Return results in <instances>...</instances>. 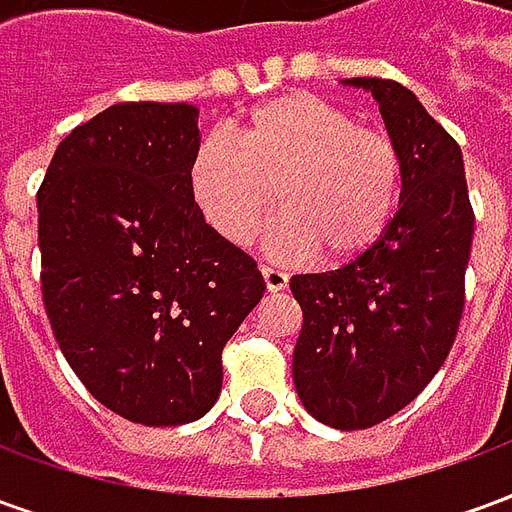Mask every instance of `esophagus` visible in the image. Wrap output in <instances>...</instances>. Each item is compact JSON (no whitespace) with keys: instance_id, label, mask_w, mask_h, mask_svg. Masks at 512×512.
Segmentation results:
<instances>
[{"instance_id":"obj_1","label":"esophagus","mask_w":512,"mask_h":512,"mask_svg":"<svg viewBox=\"0 0 512 512\" xmlns=\"http://www.w3.org/2000/svg\"><path fill=\"white\" fill-rule=\"evenodd\" d=\"M263 279H266V288L271 293H277V290H285L288 288V274L282 271V268H274V266H263Z\"/></svg>"}]
</instances>
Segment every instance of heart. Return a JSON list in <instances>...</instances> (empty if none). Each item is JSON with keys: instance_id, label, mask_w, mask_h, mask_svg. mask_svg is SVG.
Instances as JSON below:
<instances>
[{"instance_id": "b5f03b06", "label": "heart", "mask_w": 512, "mask_h": 512, "mask_svg": "<svg viewBox=\"0 0 512 512\" xmlns=\"http://www.w3.org/2000/svg\"><path fill=\"white\" fill-rule=\"evenodd\" d=\"M191 194L216 233L249 244L279 197L268 246L279 257L351 260L376 246L403 197V156L381 128L323 95L296 90L249 109L238 145L202 139Z\"/></svg>"}]
</instances>
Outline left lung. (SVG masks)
Here are the masks:
<instances>
[{"label":"left lung","mask_w":512,"mask_h":512,"mask_svg":"<svg viewBox=\"0 0 512 512\" xmlns=\"http://www.w3.org/2000/svg\"><path fill=\"white\" fill-rule=\"evenodd\" d=\"M378 98L403 156V200L384 238L348 266L290 277L301 334L293 384L323 425L384 422L439 373L461 326L474 211L458 142L392 79H348Z\"/></svg>","instance_id":"obj_1"}]
</instances>
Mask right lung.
Instances as JSON below:
<instances>
[{
    "mask_svg": "<svg viewBox=\"0 0 512 512\" xmlns=\"http://www.w3.org/2000/svg\"><path fill=\"white\" fill-rule=\"evenodd\" d=\"M197 145L194 106L115 104L62 139L38 189L60 351L98 403L156 428L216 403L224 345L266 290L194 202Z\"/></svg>",
    "mask_w": 512,
    "mask_h": 512,
    "instance_id": "add662e5",
    "label": "right lung"
}]
</instances>
